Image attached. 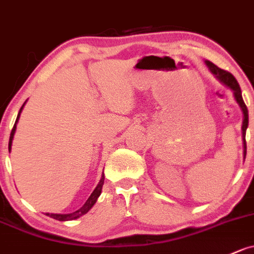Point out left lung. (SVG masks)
Masks as SVG:
<instances>
[{"mask_svg": "<svg viewBox=\"0 0 254 254\" xmlns=\"http://www.w3.org/2000/svg\"><path fill=\"white\" fill-rule=\"evenodd\" d=\"M206 65L208 66V69L211 70V72L213 73V75L220 81V82H222L223 84H225V86L229 87L230 89H233L236 102L239 103L240 106H241L242 113H244V122H242V137H244L245 156H246V129L248 127V110H247L246 104H245L244 99H242V93H241V88H240V84L236 81V78L234 77L230 72L220 69V67H218L217 65H214L213 63H211L209 61H206Z\"/></svg>", "mask_w": 254, "mask_h": 254, "instance_id": "1", "label": "left lung"}]
</instances>
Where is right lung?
<instances>
[{
  "label": "right lung",
  "instance_id": "obj_1",
  "mask_svg": "<svg viewBox=\"0 0 254 254\" xmlns=\"http://www.w3.org/2000/svg\"><path fill=\"white\" fill-rule=\"evenodd\" d=\"M24 105H25V103H24L23 106L20 108V110H19V114H18V117L17 120H15V124L14 126H13V129L12 132H10V137H9V144H8V150L10 151V148H12V140H13V137H14V133H15V128H17V122L19 120V116H20V113L21 110H23ZM103 184H104V176L102 177V179H100L99 184L97 185V188L94 189V191L91 193V196L88 197V200L86 201V203L83 204L82 207H81L80 209H77V211L72 212V213H69V214H54V213H46L48 215V217L53 218V219H57V220H61V222H64V220H73V219H77L78 217H81V215L86 214L87 212L89 211V209L93 207V204L97 202V198L99 197L100 192H102V188H103Z\"/></svg>",
  "mask_w": 254,
  "mask_h": 254
}]
</instances>
